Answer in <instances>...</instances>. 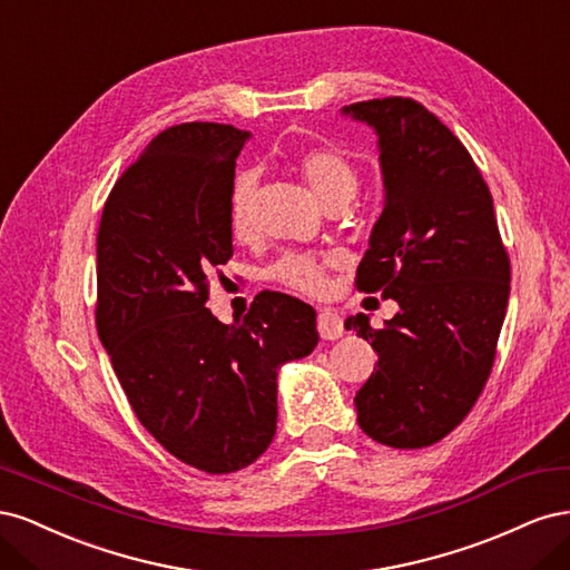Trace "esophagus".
Returning a JSON list of instances; mask_svg holds the SVG:
<instances>
[{
    "label": "esophagus",
    "mask_w": 570,
    "mask_h": 570,
    "mask_svg": "<svg viewBox=\"0 0 570 570\" xmlns=\"http://www.w3.org/2000/svg\"><path fill=\"white\" fill-rule=\"evenodd\" d=\"M342 333H344L342 318L335 312H331V308H323L318 314V335L323 340H340Z\"/></svg>",
    "instance_id": "34e87169"
}]
</instances>
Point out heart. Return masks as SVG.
Here are the masks:
<instances>
[{
    "label": "heart",
    "instance_id": "1",
    "mask_svg": "<svg viewBox=\"0 0 570 570\" xmlns=\"http://www.w3.org/2000/svg\"><path fill=\"white\" fill-rule=\"evenodd\" d=\"M302 180L323 206L337 199H352L356 189V170L352 161L335 147H306L292 159ZM254 193H256V174L243 170L228 195V223L235 239H247L254 230ZM273 278L308 295H318L325 289L323 264L314 256L289 254L273 266Z\"/></svg>",
    "mask_w": 570,
    "mask_h": 570
}]
</instances>
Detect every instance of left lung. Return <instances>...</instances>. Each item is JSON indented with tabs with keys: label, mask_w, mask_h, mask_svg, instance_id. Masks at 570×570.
Listing matches in <instances>:
<instances>
[{
	"label": "left lung",
	"mask_w": 570,
	"mask_h": 570,
	"mask_svg": "<svg viewBox=\"0 0 570 570\" xmlns=\"http://www.w3.org/2000/svg\"><path fill=\"white\" fill-rule=\"evenodd\" d=\"M342 116L373 128L385 187L356 287L400 304L381 331L364 314L344 321L377 352L354 396L356 421L375 442L421 450L452 433L488 381L509 256L485 180L438 116L404 97L358 101Z\"/></svg>",
	"instance_id": "1"
}]
</instances>
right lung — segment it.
I'll return each instance as SVG.
<instances>
[{
	"label": "right lung",
	"mask_w": 570,
	"mask_h": 570,
	"mask_svg": "<svg viewBox=\"0 0 570 570\" xmlns=\"http://www.w3.org/2000/svg\"><path fill=\"white\" fill-rule=\"evenodd\" d=\"M247 130L180 124L118 178L97 235V333L135 416L206 473L262 456L278 423V371L318 344L316 312L262 292L243 321L206 308L233 256L228 195Z\"/></svg>",
	"instance_id": "obj_1"
}]
</instances>
